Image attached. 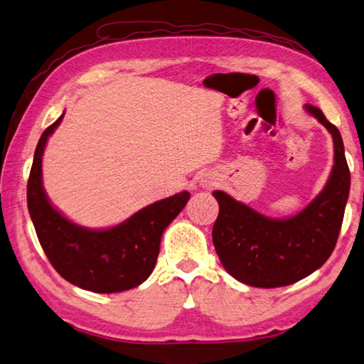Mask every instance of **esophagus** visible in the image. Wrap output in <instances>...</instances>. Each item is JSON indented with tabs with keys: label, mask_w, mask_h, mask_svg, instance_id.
Returning a JSON list of instances; mask_svg holds the SVG:
<instances>
[{
	"label": "esophagus",
	"mask_w": 364,
	"mask_h": 364,
	"mask_svg": "<svg viewBox=\"0 0 364 364\" xmlns=\"http://www.w3.org/2000/svg\"><path fill=\"white\" fill-rule=\"evenodd\" d=\"M217 179L214 176H210V174H204L203 177H201V181H200V185L201 187L204 188V190H212L214 187H217Z\"/></svg>",
	"instance_id": "1"
}]
</instances>
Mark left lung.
<instances>
[{"label": "left lung", "mask_w": 364, "mask_h": 364, "mask_svg": "<svg viewBox=\"0 0 364 364\" xmlns=\"http://www.w3.org/2000/svg\"><path fill=\"white\" fill-rule=\"evenodd\" d=\"M314 115L333 136L334 164L325 188L289 218L259 214L225 191L215 190L218 217L212 241L228 274L258 289H276L298 282L323 266L338 242L350 191V171L339 129L312 105Z\"/></svg>", "instance_id": "obj_1"}]
</instances>
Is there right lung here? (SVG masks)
Returning <instances> with one entry per match:
<instances>
[{
    "instance_id": "add662e5",
    "label": "right lung",
    "mask_w": 364,
    "mask_h": 364,
    "mask_svg": "<svg viewBox=\"0 0 364 364\" xmlns=\"http://www.w3.org/2000/svg\"><path fill=\"white\" fill-rule=\"evenodd\" d=\"M63 115L41 136L26 185V203L41 247L55 271L79 289L95 293L134 289L152 274L163 231L181 214L190 193L181 191L156 201L106 230L68 220L50 204L43 187L44 147Z\"/></svg>"
}]
</instances>
